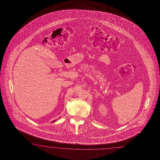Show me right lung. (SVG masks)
Returning <instances> with one entry per match:
<instances>
[{"mask_svg":"<svg viewBox=\"0 0 160 160\" xmlns=\"http://www.w3.org/2000/svg\"><path fill=\"white\" fill-rule=\"evenodd\" d=\"M55 121H53V122H55Z\"/></svg>","mask_w":160,"mask_h":160,"instance_id":"1","label":"right lung"}]
</instances>
